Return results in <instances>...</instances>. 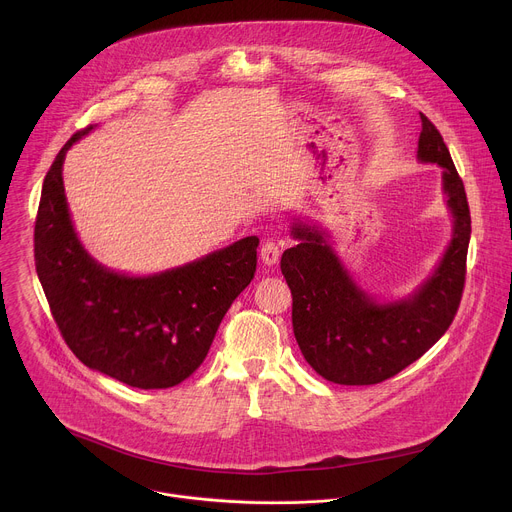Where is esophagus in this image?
I'll list each match as a JSON object with an SVG mask.
<instances>
[{"label":"esophagus","instance_id":"esophagus-1","mask_svg":"<svg viewBox=\"0 0 512 512\" xmlns=\"http://www.w3.org/2000/svg\"><path fill=\"white\" fill-rule=\"evenodd\" d=\"M259 255H261V261L265 263V265H275L277 261H279V255H281V249H279V245L275 243V241H265L263 245H261V251H259Z\"/></svg>","mask_w":512,"mask_h":512}]
</instances>
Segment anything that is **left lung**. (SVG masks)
Listing matches in <instances>:
<instances>
[{"instance_id": "left-lung-1", "label": "left lung", "mask_w": 512, "mask_h": 512, "mask_svg": "<svg viewBox=\"0 0 512 512\" xmlns=\"http://www.w3.org/2000/svg\"><path fill=\"white\" fill-rule=\"evenodd\" d=\"M417 158L444 168L454 235L433 275L413 296L379 304L362 291L312 225L296 223L298 245L283 251L281 273L291 289V324L310 367L338 385H377L395 377L440 340L460 308L470 243L464 182L442 133L423 115Z\"/></svg>"}]
</instances>
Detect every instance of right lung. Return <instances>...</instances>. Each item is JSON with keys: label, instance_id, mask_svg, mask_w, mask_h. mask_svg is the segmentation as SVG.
Instances as JSON below:
<instances>
[{"label": "right lung", "instance_id": "right-lung-1", "mask_svg": "<svg viewBox=\"0 0 512 512\" xmlns=\"http://www.w3.org/2000/svg\"><path fill=\"white\" fill-rule=\"evenodd\" d=\"M54 158L34 227L36 273L52 318L89 369L137 389H168L188 379L257 269V237H245L188 265L129 277L99 265L70 223L62 184L66 150Z\"/></svg>", "mask_w": 512, "mask_h": 512}]
</instances>
